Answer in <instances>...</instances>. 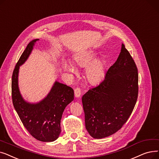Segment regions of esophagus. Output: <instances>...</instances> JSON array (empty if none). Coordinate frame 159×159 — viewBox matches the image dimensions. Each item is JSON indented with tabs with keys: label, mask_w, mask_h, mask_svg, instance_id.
I'll return each instance as SVG.
<instances>
[{
	"label": "esophagus",
	"mask_w": 159,
	"mask_h": 159,
	"mask_svg": "<svg viewBox=\"0 0 159 159\" xmlns=\"http://www.w3.org/2000/svg\"><path fill=\"white\" fill-rule=\"evenodd\" d=\"M81 93V89L80 88H76L74 90V95L75 98L80 97Z\"/></svg>",
	"instance_id": "esophagus-1"
}]
</instances>
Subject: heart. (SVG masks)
Returning a JSON list of instances; mask_svg holds the SVG:
<instances>
[{
	"mask_svg": "<svg viewBox=\"0 0 159 159\" xmlns=\"http://www.w3.org/2000/svg\"><path fill=\"white\" fill-rule=\"evenodd\" d=\"M97 53L93 50H88L75 57V64L80 68L87 67L85 72L86 80L91 85H96L104 78L105 74V63L103 60L96 59ZM63 68L65 71L77 73V69L68 61H64Z\"/></svg>",
	"mask_w": 159,
	"mask_h": 159,
	"instance_id": "1",
	"label": "heart"
}]
</instances>
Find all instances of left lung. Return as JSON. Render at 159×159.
I'll use <instances>...</instances> for the list:
<instances>
[{
	"mask_svg": "<svg viewBox=\"0 0 159 159\" xmlns=\"http://www.w3.org/2000/svg\"><path fill=\"white\" fill-rule=\"evenodd\" d=\"M138 82L137 66L122 44L104 80L82 96L85 127L93 138L107 137L122 128L137 102Z\"/></svg>",
	"mask_w": 159,
	"mask_h": 159,
	"instance_id": "1",
	"label": "left lung"
}]
</instances>
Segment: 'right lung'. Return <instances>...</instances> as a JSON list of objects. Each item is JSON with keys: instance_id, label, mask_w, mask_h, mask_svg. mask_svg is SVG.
<instances>
[{"instance_id": "1", "label": "right lung", "mask_w": 159, "mask_h": 159, "mask_svg": "<svg viewBox=\"0 0 159 159\" xmlns=\"http://www.w3.org/2000/svg\"><path fill=\"white\" fill-rule=\"evenodd\" d=\"M39 39L30 42L15 67L11 80L12 101L15 109L28 131L41 142H53L61 133L60 122L65 107L74 100V90L57 81L50 92L37 103L26 101L19 87V68L29 57Z\"/></svg>"}]
</instances>
